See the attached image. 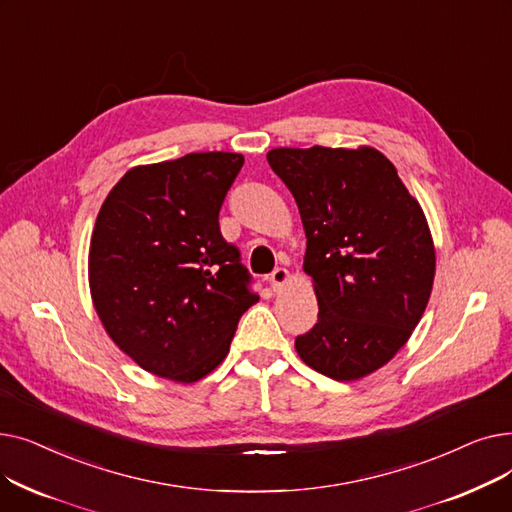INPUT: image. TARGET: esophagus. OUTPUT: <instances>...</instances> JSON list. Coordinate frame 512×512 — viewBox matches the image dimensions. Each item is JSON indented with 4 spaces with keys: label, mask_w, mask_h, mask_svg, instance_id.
<instances>
[{
    "label": "esophagus",
    "mask_w": 512,
    "mask_h": 512,
    "mask_svg": "<svg viewBox=\"0 0 512 512\" xmlns=\"http://www.w3.org/2000/svg\"><path fill=\"white\" fill-rule=\"evenodd\" d=\"M288 278H290V274H288L286 267H276V270L270 274V286L274 290H278L280 286H284L288 282Z\"/></svg>",
    "instance_id": "1"
}]
</instances>
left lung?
<instances>
[{
  "mask_svg": "<svg viewBox=\"0 0 512 512\" xmlns=\"http://www.w3.org/2000/svg\"><path fill=\"white\" fill-rule=\"evenodd\" d=\"M267 161L299 205L319 305L294 346L328 378L359 380L405 346L427 307L436 253L425 215L371 147H280Z\"/></svg>",
  "mask_w": 512,
  "mask_h": 512,
  "instance_id": "8db88e82",
  "label": "left lung"
}]
</instances>
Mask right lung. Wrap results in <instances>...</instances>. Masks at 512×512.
<instances>
[{
  "instance_id": "1",
  "label": "right lung",
  "mask_w": 512,
  "mask_h": 512,
  "mask_svg": "<svg viewBox=\"0 0 512 512\" xmlns=\"http://www.w3.org/2000/svg\"><path fill=\"white\" fill-rule=\"evenodd\" d=\"M245 157L188 153L128 170L103 201L89 284L105 332L134 363L191 384L230 351L259 294L220 209Z\"/></svg>"
}]
</instances>
